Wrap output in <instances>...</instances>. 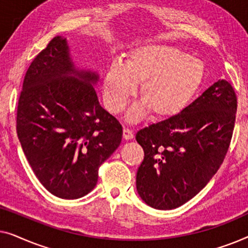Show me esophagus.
Instances as JSON below:
<instances>
[{
  "label": "esophagus",
  "instance_id": "1",
  "mask_svg": "<svg viewBox=\"0 0 248 248\" xmlns=\"http://www.w3.org/2000/svg\"><path fill=\"white\" fill-rule=\"evenodd\" d=\"M123 138L125 139V140H132V139L134 138V134L133 132H132L131 130H128V128H124L123 130Z\"/></svg>",
  "mask_w": 248,
  "mask_h": 248
}]
</instances>
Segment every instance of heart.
Segmentation results:
<instances>
[{
    "instance_id": "obj_1",
    "label": "heart",
    "mask_w": 248,
    "mask_h": 248,
    "mask_svg": "<svg viewBox=\"0 0 248 248\" xmlns=\"http://www.w3.org/2000/svg\"><path fill=\"white\" fill-rule=\"evenodd\" d=\"M204 65L184 50L166 45H143L128 53L126 64L114 61L105 74L104 100L120 113L141 84V103L128 110L127 120L138 122L149 111L160 120L181 114L202 86Z\"/></svg>"
}]
</instances>
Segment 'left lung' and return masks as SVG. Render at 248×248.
Masks as SVG:
<instances>
[{
    "instance_id": "8db88e82",
    "label": "left lung",
    "mask_w": 248,
    "mask_h": 248,
    "mask_svg": "<svg viewBox=\"0 0 248 248\" xmlns=\"http://www.w3.org/2000/svg\"><path fill=\"white\" fill-rule=\"evenodd\" d=\"M237 98L228 81L218 80L181 114L135 135L144 158L137 189L149 206L176 209L198 194L218 171L228 151Z\"/></svg>"
}]
</instances>
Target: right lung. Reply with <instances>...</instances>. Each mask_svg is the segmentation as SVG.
Returning a JSON list of instances; mask_svg holds the SVG:
<instances>
[{"mask_svg":"<svg viewBox=\"0 0 248 248\" xmlns=\"http://www.w3.org/2000/svg\"><path fill=\"white\" fill-rule=\"evenodd\" d=\"M99 76L74 65L66 38L56 36L27 71L16 133L33 172L61 199L93 191L98 169L120 147L123 128L100 106Z\"/></svg>","mask_w":248,"mask_h":248,"instance_id":"1","label":"right lung"}]
</instances>
